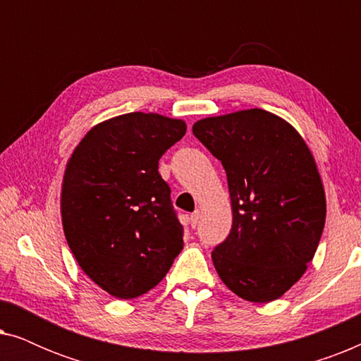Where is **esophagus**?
Segmentation results:
<instances>
[{
  "instance_id": "esophagus-1",
  "label": "esophagus",
  "mask_w": 361,
  "mask_h": 361,
  "mask_svg": "<svg viewBox=\"0 0 361 361\" xmlns=\"http://www.w3.org/2000/svg\"><path fill=\"white\" fill-rule=\"evenodd\" d=\"M199 220H200V212H199V210H195L194 214L190 215V220H189V224H190L192 228H195V226L199 225Z\"/></svg>"
}]
</instances>
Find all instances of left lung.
<instances>
[{"label":"left lung","instance_id":"left-lung-1","mask_svg":"<svg viewBox=\"0 0 361 361\" xmlns=\"http://www.w3.org/2000/svg\"><path fill=\"white\" fill-rule=\"evenodd\" d=\"M221 161L233 224L212 261L226 288L271 302L307 269L325 225V192L302 136L273 113L251 108L192 126Z\"/></svg>","mask_w":361,"mask_h":361}]
</instances>
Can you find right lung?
Wrapping results in <instances>:
<instances>
[{
  "label": "right lung",
  "mask_w": 361,
  "mask_h": 361,
  "mask_svg": "<svg viewBox=\"0 0 361 361\" xmlns=\"http://www.w3.org/2000/svg\"><path fill=\"white\" fill-rule=\"evenodd\" d=\"M185 130L182 120L126 113L93 126L67 162L61 212L68 248L113 298L146 294L184 248V228L157 169Z\"/></svg>",
  "instance_id": "right-lung-1"
}]
</instances>
